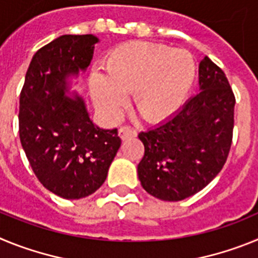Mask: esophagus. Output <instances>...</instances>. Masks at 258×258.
Segmentation results:
<instances>
[{
    "label": "esophagus",
    "instance_id": "34e87169",
    "mask_svg": "<svg viewBox=\"0 0 258 258\" xmlns=\"http://www.w3.org/2000/svg\"><path fill=\"white\" fill-rule=\"evenodd\" d=\"M118 136L121 137V140H127V138L136 137L137 131L136 129H133L132 126H122L120 127V131H118Z\"/></svg>",
    "mask_w": 258,
    "mask_h": 258
}]
</instances>
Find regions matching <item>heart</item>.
I'll return each instance as SVG.
<instances>
[{
    "label": "heart",
    "mask_w": 258,
    "mask_h": 258,
    "mask_svg": "<svg viewBox=\"0 0 258 258\" xmlns=\"http://www.w3.org/2000/svg\"><path fill=\"white\" fill-rule=\"evenodd\" d=\"M104 76H90L95 106L107 116H116L132 93L133 104L150 122H159L178 112L197 79V63L184 49L133 42L109 52Z\"/></svg>",
    "instance_id": "b5f03b06"
}]
</instances>
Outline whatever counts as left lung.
<instances>
[{
    "mask_svg": "<svg viewBox=\"0 0 258 258\" xmlns=\"http://www.w3.org/2000/svg\"><path fill=\"white\" fill-rule=\"evenodd\" d=\"M199 88L178 112L138 134L145 146L138 178L157 199L179 202L199 192L226 163L235 97L223 71L208 56L199 64Z\"/></svg>",
    "mask_w": 258,
    "mask_h": 258,
    "instance_id": "left-lung-1",
    "label": "left lung"
}]
</instances>
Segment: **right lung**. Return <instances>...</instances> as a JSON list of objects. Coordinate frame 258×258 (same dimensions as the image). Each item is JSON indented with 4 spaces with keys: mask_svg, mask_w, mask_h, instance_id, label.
<instances>
[{
    "mask_svg": "<svg viewBox=\"0 0 258 258\" xmlns=\"http://www.w3.org/2000/svg\"><path fill=\"white\" fill-rule=\"evenodd\" d=\"M93 35H63L36 52L19 101V136L38 181L63 199L101 187L120 149L117 129L92 121L83 97H71V79L93 59Z\"/></svg>",
    "mask_w": 258,
    "mask_h": 258,
    "instance_id": "right-lung-1",
    "label": "right lung"
}]
</instances>
